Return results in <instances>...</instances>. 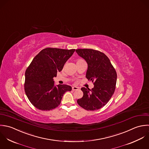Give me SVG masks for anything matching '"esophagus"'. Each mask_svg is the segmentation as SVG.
I'll return each instance as SVG.
<instances>
[{"label":"esophagus","mask_w":149,"mask_h":149,"mask_svg":"<svg viewBox=\"0 0 149 149\" xmlns=\"http://www.w3.org/2000/svg\"><path fill=\"white\" fill-rule=\"evenodd\" d=\"M79 87H72V90L73 91H75V90H79Z\"/></svg>","instance_id":"34e87169"}]
</instances>
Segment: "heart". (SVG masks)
<instances>
[{
    "label": "heart",
    "instance_id": "1",
    "mask_svg": "<svg viewBox=\"0 0 149 149\" xmlns=\"http://www.w3.org/2000/svg\"><path fill=\"white\" fill-rule=\"evenodd\" d=\"M83 61V60H82V59H78L77 61V62H79V61Z\"/></svg>",
    "mask_w": 149,
    "mask_h": 149
}]
</instances>
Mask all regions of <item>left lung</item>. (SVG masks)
<instances>
[{"mask_svg":"<svg viewBox=\"0 0 149 149\" xmlns=\"http://www.w3.org/2000/svg\"><path fill=\"white\" fill-rule=\"evenodd\" d=\"M76 52L88 65L86 77L94 82L90 90L83 87V96L77 103L87 110L94 111L104 106L113 95L117 81V73L108 57L99 51L77 49Z\"/></svg>","mask_w":149,"mask_h":149,"instance_id":"obj_1","label":"left lung"}]
</instances>
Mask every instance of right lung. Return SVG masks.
Wrapping results in <instances>:
<instances>
[{"instance_id":"obj_1","label":"right lung","mask_w":149,"mask_h":149,"mask_svg":"<svg viewBox=\"0 0 149 149\" xmlns=\"http://www.w3.org/2000/svg\"><path fill=\"white\" fill-rule=\"evenodd\" d=\"M74 51L47 48L33 59L25 72L24 87L28 98L37 109L47 111L56 108L63 94L72 90L69 86L55 85L54 77Z\"/></svg>"}]
</instances>
